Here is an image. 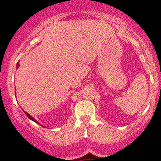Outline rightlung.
Segmentation results:
<instances>
[{"label": "right lung", "instance_id": "1", "mask_svg": "<svg viewBox=\"0 0 161 161\" xmlns=\"http://www.w3.org/2000/svg\"><path fill=\"white\" fill-rule=\"evenodd\" d=\"M19 63H17V68H19ZM24 112H25V114H26V115H27V117H28V118H30V119H31V120H32V121H35V122H37V121H36V120H35V119H34V118H32V116H31V115H30V114H28V113H26V112H25V111H24Z\"/></svg>", "mask_w": 161, "mask_h": 161}]
</instances>
